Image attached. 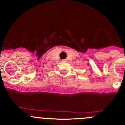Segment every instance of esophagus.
Wrapping results in <instances>:
<instances>
[{"instance_id": "esophagus-1", "label": "esophagus", "mask_w": 125, "mask_h": 125, "mask_svg": "<svg viewBox=\"0 0 125 125\" xmlns=\"http://www.w3.org/2000/svg\"><path fill=\"white\" fill-rule=\"evenodd\" d=\"M62 62H66L67 60H62Z\"/></svg>"}]
</instances>
